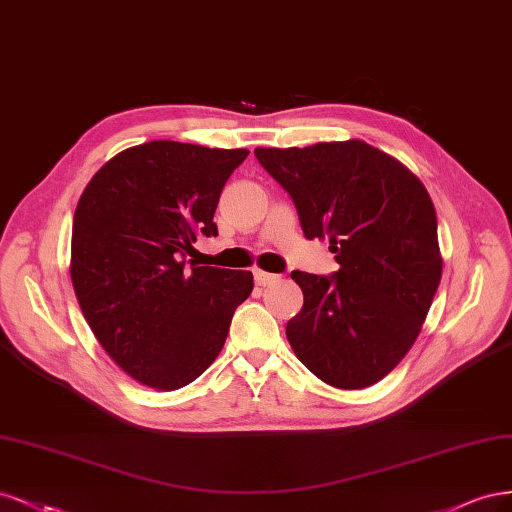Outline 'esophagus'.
I'll return each instance as SVG.
<instances>
[{
  "mask_svg": "<svg viewBox=\"0 0 512 512\" xmlns=\"http://www.w3.org/2000/svg\"><path fill=\"white\" fill-rule=\"evenodd\" d=\"M253 276H255V283L259 287H268V285H274V283H278V280H280L278 274H270V272H263V270H255Z\"/></svg>",
  "mask_w": 512,
  "mask_h": 512,
  "instance_id": "esophagus-1",
  "label": "esophagus"
}]
</instances>
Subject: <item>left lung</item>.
<instances>
[{
    "mask_svg": "<svg viewBox=\"0 0 512 512\" xmlns=\"http://www.w3.org/2000/svg\"><path fill=\"white\" fill-rule=\"evenodd\" d=\"M298 208L304 236L327 238L340 270H295L302 310L287 340L338 389L385 378L415 344L442 276L432 197L404 163L364 140L255 148Z\"/></svg>",
    "mask_w": 512,
    "mask_h": 512,
    "instance_id": "obj_1",
    "label": "left lung"
}]
</instances>
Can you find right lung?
Here are the masks:
<instances>
[{
    "label": "right lung",
    "mask_w": 512,
    "mask_h": 512,
    "mask_svg": "<svg viewBox=\"0 0 512 512\" xmlns=\"http://www.w3.org/2000/svg\"><path fill=\"white\" fill-rule=\"evenodd\" d=\"M246 148L153 140L114 155L82 191L70 274L104 351L138 383L189 385L221 353L253 274L187 266Z\"/></svg>",
    "instance_id": "add662e5"
}]
</instances>
